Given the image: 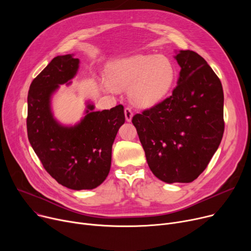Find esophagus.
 Masks as SVG:
<instances>
[{"instance_id":"esophagus-1","label":"esophagus","mask_w":251,"mask_h":251,"mask_svg":"<svg viewBox=\"0 0 251 251\" xmlns=\"http://www.w3.org/2000/svg\"><path fill=\"white\" fill-rule=\"evenodd\" d=\"M124 112H125V118H126V121H127V122H130V121H131V119H132V116H133L132 111H131V109H130V108H125Z\"/></svg>"}]
</instances>
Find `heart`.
Returning a JSON list of instances; mask_svg holds the SVG:
<instances>
[{
	"instance_id": "heart-1",
	"label": "heart",
	"mask_w": 251,
	"mask_h": 251,
	"mask_svg": "<svg viewBox=\"0 0 251 251\" xmlns=\"http://www.w3.org/2000/svg\"><path fill=\"white\" fill-rule=\"evenodd\" d=\"M175 68L169 59L155 55H137L113 63L107 70L108 90L128 88L129 98L139 108L161 101L175 80Z\"/></svg>"
}]
</instances>
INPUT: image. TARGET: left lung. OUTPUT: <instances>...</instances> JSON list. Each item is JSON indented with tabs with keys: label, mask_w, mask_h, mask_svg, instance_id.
<instances>
[{
	"label": "left lung",
	"mask_w": 251,
	"mask_h": 251,
	"mask_svg": "<svg viewBox=\"0 0 251 251\" xmlns=\"http://www.w3.org/2000/svg\"><path fill=\"white\" fill-rule=\"evenodd\" d=\"M175 58L181 71L172 95L135 114L132 123L153 175L189 183L205 170L223 138L224 94L219 77L197 52L180 50Z\"/></svg>",
	"instance_id": "8db88e82"
}]
</instances>
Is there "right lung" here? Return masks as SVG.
Returning a JSON list of instances; mask_svg holds the SVG:
<instances>
[{"mask_svg": "<svg viewBox=\"0 0 251 251\" xmlns=\"http://www.w3.org/2000/svg\"><path fill=\"white\" fill-rule=\"evenodd\" d=\"M71 55L52 59L30 84L27 97V135L45 170L61 185L73 189H94L107 178L112 146L125 122L124 107L92 112L74 127L61 126L50 113V99L59 84L68 82L78 69Z\"/></svg>", "mask_w": 251, "mask_h": 251, "instance_id": "right-lung-1", "label": "right lung"}]
</instances>
